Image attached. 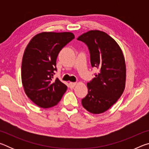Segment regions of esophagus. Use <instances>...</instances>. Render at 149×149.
Returning a JSON list of instances; mask_svg holds the SVG:
<instances>
[{"instance_id": "1", "label": "esophagus", "mask_w": 149, "mask_h": 149, "mask_svg": "<svg viewBox=\"0 0 149 149\" xmlns=\"http://www.w3.org/2000/svg\"><path fill=\"white\" fill-rule=\"evenodd\" d=\"M69 85H70V87L71 88V89H72V88H74V87L75 86V85H76V83L70 82Z\"/></svg>"}]
</instances>
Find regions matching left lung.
<instances>
[{
	"label": "left lung",
	"instance_id": "obj_1",
	"mask_svg": "<svg viewBox=\"0 0 149 149\" xmlns=\"http://www.w3.org/2000/svg\"><path fill=\"white\" fill-rule=\"evenodd\" d=\"M77 40L87 45L91 66L99 71L87 83L88 94L82 99V105L92 114H101L117 102L124 91V56L118 44L105 32L91 30Z\"/></svg>",
	"mask_w": 149,
	"mask_h": 149
}]
</instances>
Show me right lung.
Masks as SVG:
<instances>
[{"label":"right lung","instance_id":"1","mask_svg":"<svg viewBox=\"0 0 149 149\" xmlns=\"http://www.w3.org/2000/svg\"><path fill=\"white\" fill-rule=\"evenodd\" d=\"M70 32H42L34 36L25 50L22 63V81L26 95L39 107L56 105L67 86L53 75L60 50L74 39Z\"/></svg>","mask_w":149,"mask_h":149}]
</instances>
